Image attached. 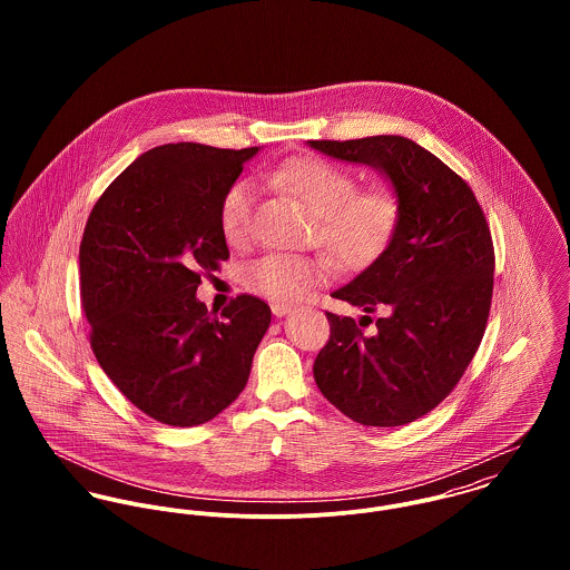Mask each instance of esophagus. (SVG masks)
<instances>
[{"label": "esophagus", "mask_w": 570, "mask_h": 570, "mask_svg": "<svg viewBox=\"0 0 570 570\" xmlns=\"http://www.w3.org/2000/svg\"><path fill=\"white\" fill-rule=\"evenodd\" d=\"M289 312H292V307L285 305V303H274V305H272V314H274L276 318H283V316H287Z\"/></svg>", "instance_id": "obj_1"}]
</instances>
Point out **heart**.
Masks as SVG:
<instances>
[{
    "mask_svg": "<svg viewBox=\"0 0 570 570\" xmlns=\"http://www.w3.org/2000/svg\"><path fill=\"white\" fill-rule=\"evenodd\" d=\"M265 179L281 190L296 195L318 215V244L328 256L355 267L377 256L397 230L402 206L395 190L386 186L357 188L351 170L323 158H294L265 173ZM256 193L247 179L228 186L219 206V226L230 245L249 237ZM323 258L269 252L244 267V285L269 301L292 303L303 298L323 276Z\"/></svg>",
    "mask_w": 570,
    "mask_h": 570,
    "instance_id": "b5f03b06",
    "label": "heart"
}]
</instances>
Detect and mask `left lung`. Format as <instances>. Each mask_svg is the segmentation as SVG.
Masks as SVG:
<instances>
[{
  "mask_svg": "<svg viewBox=\"0 0 570 570\" xmlns=\"http://www.w3.org/2000/svg\"><path fill=\"white\" fill-rule=\"evenodd\" d=\"M309 147L380 168L402 206L386 249L331 294L380 312L375 333L326 312L331 333L314 362L316 384L362 425H404L454 391L481 346L495 265L485 213L461 175L402 136Z\"/></svg>",
  "mask_w": 570,
  "mask_h": 570,
  "instance_id": "left-lung-1",
  "label": "left lung"
}]
</instances>
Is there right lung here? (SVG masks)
<instances>
[{
	"label": "right lung",
	"mask_w": 570,
	"mask_h": 570,
	"mask_svg": "<svg viewBox=\"0 0 570 570\" xmlns=\"http://www.w3.org/2000/svg\"><path fill=\"white\" fill-rule=\"evenodd\" d=\"M258 154L163 145L98 197L82 233V312L91 351L116 389L151 419L190 428L244 391L272 312L242 294L217 314L197 301L204 274L230 252L224 193Z\"/></svg>",
	"instance_id": "right-lung-1"
}]
</instances>
